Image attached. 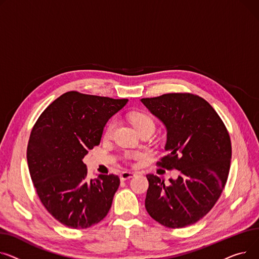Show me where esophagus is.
I'll return each instance as SVG.
<instances>
[{"label":"esophagus","instance_id":"esophagus-1","mask_svg":"<svg viewBox=\"0 0 259 259\" xmlns=\"http://www.w3.org/2000/svg\"><path fill=\"white\" fill-rule=\"evenodd\" d=\"M136 176L135 172H132V171H123L122 174L120 175V180L121 181H126V180H130L132 178H134Z\"/></svg>","mask_w":259,"mask_h":259}]
</instances>
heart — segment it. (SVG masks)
<instances>
[{
  "label": "heart",
  "instance_id": "b5f03b06",
  "mask_svg": "<svg viewBox=\"0 0 259 259\" xmlns=\"http://www.w3.org/2000/svg\"><path fill=\"white\" fill-rule=\"evenodd\" d=\"M130 121L131 123L133 124V126L138 131L142 127L145 126H151V127H155V123H154V120L151 118L149 115L145 114V113H141V112H135L132 113L130 115ZM116 126V121L115 120H111L110 122L106 125L105 130H104V136L109 137L113 134L114 130Z\"/></svg>",
  "mask_w": 259,
  "mask_h": 259
}]
</instances>
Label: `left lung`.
<instances>
[{
  "label": "left lung",
  "mask_w": 259,
  "mask_h": 259,
  "mask_svg": "<svg viewBox=\"0 0 259 259\" xmlns=\"http://www.w3.org/2000/svg\"><path fill=\"white\" fill-rule=\"evenodd\" d=\"M141 102L166 128V156L157 164L180 172L168 185L157 176H146V211L165 227L192 225L214 206L226 185L229 134L214 109L196 95L169 93Z\"/></svg>",
  "instance_id": "8db88e82"
}]
</instances>
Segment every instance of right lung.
Masks as SVG:
<instances>
[{
    "label": "right lung",
    "mask_w": 259,
    "mask_h": 259,
    "mask_svg": "<svg viewBox=\"0 0 259 259\" xmlns=\"http://www.w3.org/2000/svg\"><path fill=\"white\" fill-rule=\"evenodd\" d=\"M127 101L67 92L41 113L31 131L27 161L37 195L49 213L69 228L98 224L111 209L120 179L99 175L87 180L83 158Z\"/></svg>",
    "instance_id": "right-lung-1"
}]
</instances>
